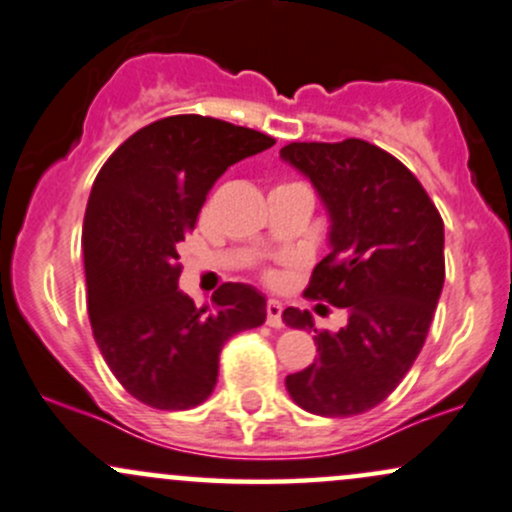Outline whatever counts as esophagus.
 I'll return each mask as SVG.
<instances>
[{"instance_id": "34e87169", "label": "esophagus", "mask_w": 512, "mask_h": 512, "mask_svg": "<svg viewBox=\"0 0 512 512\" xmlns=\"http://www.w3.org/2000/svg\"><path fill=\"white\" fill-rule=\"evenodd\" d=\"M266 314H268L266 317L268 326H273V329H280V326H283V304L278 300H268Z\"/></svg>"}]
</instances>
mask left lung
<instances>
[{"mask_svg": "<svg viewBox=\"0 0 512 512\" xmlns=\"http://www.w3.org/2000/svg\"><path fill=\"white\" fill-rule=\"evenodd\" d=\"M280 159L329 215L331 251L304 295L348 312L343 329L317 331L307 309H285V324L314 331L319 350L285 377L287 394L317 416H355L399 387L426 343L445 283V225L416 176L370 142H292Z\"/></svg>", "mask_w": 512, "mask_h": 512, "instance_id": "obj_1", "label": "left lung"}]
</instances>
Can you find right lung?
I'll use <instances>...</instances> for the list:
<instances>
[{"instance_id":"right-lung-1","label":"right lung","mask_w":512,"mask_h":512,"mask_svg":"<svg viewBox=\"0 0 512 512\" xmlns=\"http://www.w3.org/2000/svg\"><path fill=\"white\" fill-rule=\"evenodd\" d=\"M273 145L217 118H162L128 137L91 186L82 229L91 329L116 380L152 409L203 404L222 346L266 321V297L246 283H225L195 307L179 290V244L229 166Z\"/></svg>"}]
</instances>
